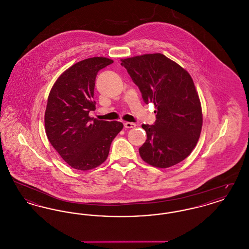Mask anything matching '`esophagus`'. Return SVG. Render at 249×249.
<instances>
[{"mask_svg": "<svg viewBox=\"0 0 249 249\" xmlns=\"http://www.w3.org/2000/svg\"><path fill=\"white\" fill-rule=\"evenodd\" d=\"M124 127H125V128H128V129H130V128L136 127V124L133 123V122H125V123H124Z\"/></svg>", "mask_w": 249, "mask_h": 249, "instance_id": "1", "label": "esophagus"}]
</instances>
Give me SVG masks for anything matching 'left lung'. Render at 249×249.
Returning <instances> with one entry per match:
<instances>
[{
  "label": "left lung",
  "mask_w": 249,
  "mask_h": 249,
  "mask_svg": "<svg viewBox=\"0 0 249 249\" xmlns=\"http://www.w3.org/2000/svg\"><path fill=\"white\" fill-rule=\"evenodd\" d=\"M145 104L157 109L154 125L142 124L146 140L139 148L142 160L169 168L184 160L200 138L201 102L190 73L163 54H143L121 59Z\"/></svg>",
  "instance_id": "8db88e82"
}]
</instances>
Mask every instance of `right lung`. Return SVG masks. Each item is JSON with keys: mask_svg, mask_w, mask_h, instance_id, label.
<instances>
[{"mask_svg": "<svg viewBox=\"0 0 249 249\" xmlns=\"http://www.w3.org/2000/svg\"><path fill=\"white\" fill-rule=\"evenodd\" d=\"M94 57L83 59L63 71L51 88L45 113L48 140L71 168L89 171L107 160L111 142L123 129L119 121L98 120L95 110L97 72L113 63Z\"/></svg>", "mask_w": 249, "mask_h": 249, "instance_id": "obj_1", "label": "right lung"}]
</instances>
